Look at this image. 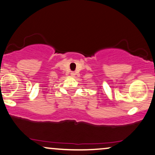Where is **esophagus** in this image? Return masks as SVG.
<instances>
[{
    "mask_svg": "<svg viewBox=\"0 0 155 155\" xmlns=\"http://www.w3.org/2000/svg\"><path fill=\"white\" fill-rule=\"evenodd\" d=\"M71 74V76H75L76 73H75V72H74V71H71V74Z\"/></svg>",
    "mask_w": 155,
    "mask_h": 155,
    "instance_id": "34e87169",
    "label": "esophagus"
}]
</instances>
